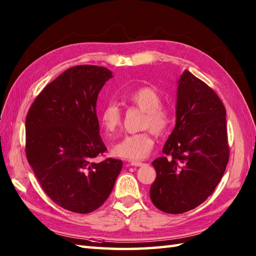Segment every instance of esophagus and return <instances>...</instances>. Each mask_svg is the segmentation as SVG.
Returning <instances> with one entry per match:
<instances>
[{
	"label": "esophagus",
	"mask_w": 256,
	"mask_h": 256,
	"mask_svg": "<svg viewBox=\"0 0 256 256\" xmlns=\"http://www.w3.org/2000/svg\"><path fill=\"white\" fill-rule=\"evenodd\" d=\"M130 165L140 167V166H143V165H144V162H130Z\"/></svg>",
	"instance_id": "obj_1"
}]
</instances>
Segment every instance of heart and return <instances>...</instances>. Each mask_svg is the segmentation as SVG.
<instances>
[{
	"label": "heart",
	"instance_id": "b5f03b06",
	"mask_svg": "<svg viewBox=\"0 0 256 256\" xmlns=\"http://www.w3.org/2000/svg\"><path fill=\"white\" fill-rule=\"evenodd\" d=\"M128 103L145 111L142 118V128H150L154 133L162 135L167 132L170 124V113L162 106L160 92L150 86H140L128 92L125 96ZM100 123L106 132L116 133L122 124L121 108L116 102H108L100 112ZM126 135L114 145L113 154L128 160H140L148 157L154 148L152 132Z\"/></svg>",
	"mask_w": 256,
	"mask_h": 256
}]
</instances>
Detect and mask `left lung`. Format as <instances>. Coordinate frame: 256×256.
I'll use <instances>...</instances> for the list:
<instances>
[{"mask_svg": "<svg viewBox=\"0 0 256 256\" xmlns=\"http://www.w3.org/2000/svg\"><path fill=\"white\" fill-rule=\"evenodd\" d=\"M226 108L210 86L184 70L178 80L176 126L152 164L150 197L157 209L178 214L214 192L229 162Z\"/></svg>", "mask_w": 256, "mask_h": 256, "instance_id": "obj_1", "label": "left lung"}]
</instances>
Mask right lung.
Here are the masks:
<instances>
[{
	"label": "right lung",
	"instance_id": "obj_1",
	"mask_svg": "<svg viewBox=\"0 0 256 256\" xmlns=\"http://www.w3.org/2000/svg\"><path fill=\"white\" fill-rule=\"evenodd\" d=\"M112 78L108 68L81 64L48 84L26 116V157L38 182L62 208L89 214L110 196L123 162L96 157L106 150L96 100Z\"/></svg>",
	"mask_w": 256,
	"mask_h": 256
}]
</instances>
